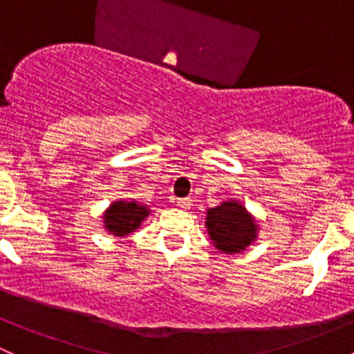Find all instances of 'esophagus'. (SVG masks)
<instances>
[{
    "label": "esophagus",
    "mask_w": 354,
    "mask_h": 354,
    "mask_svg": "<svg viewBox=\"0 0 354 354\" xmlns=\"http://www.w3.org/2000/svg\"><path fill=\"white\" fill-rule=\"evenodd\" d=\"M176 205L180 207V209L187 210V209H190L192 200H190V198H178V200H176Z\"/></svg>",
    "instance_id": "34e87169"
}]
</instances>
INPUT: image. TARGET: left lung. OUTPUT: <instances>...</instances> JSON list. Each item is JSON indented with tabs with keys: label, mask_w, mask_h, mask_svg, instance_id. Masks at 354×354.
Masks as SVG:
<instances>
[{
	"label": "left lung",
	"mask_w": 354,
	"mask_h": 354,
	"mask_svg": "<svg viewBox=\"0 0 354 354\" xmlns=\"http://www.w3.org/2000/svg\"><path fill=\"white\" fill-rule=\"evenodd\" d=\"M205 230L210 243L221 253H243L259 238L260 224L240 200H223L207 209Z\"/></svg>",
	"instance_id": "left-lung-1"
}]
</instances>
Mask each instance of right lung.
Masks as SVG:
<instances>
[{"label": "right lung", "mask_w": 354, "mask_h": 354, "mask_svg": "<svg viewBox=\"0 0 354 354\" xmlns=\"http://www.w3.org/2000/svg\"><path fill=\"white\" fill-rule=\"evenodd\" d=\"M151 216V207L137 200H114L102 214V226L113 236L124 238L135 233Z\"/></svg>", "instance_id": "obj_1"}]
</instances>
